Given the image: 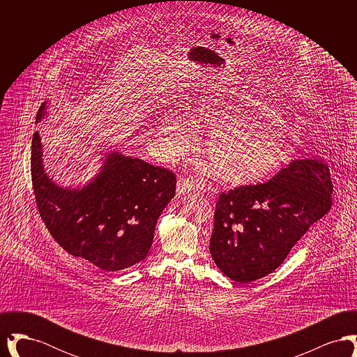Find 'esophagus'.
I'll use <instances>...</instances> for the list:
<instances>
[{
    "mask_svg": "<svg viewBox=\"0 0 357 357\" xmlns=\"http://www.w3.org/2000/svg\"><path fill=\"white\" fill-rule=\"evenodd\" d=\"M195 190V185L192 182H190L188 179H181L178 181L176 183V191L178 194H186L190 191H194Z\"/></svg>",
    "mask_w": 357,
    "mask_h": 357,
    "instance_id": "obj_1",
    "label": "esophagus"
}]
</instances>
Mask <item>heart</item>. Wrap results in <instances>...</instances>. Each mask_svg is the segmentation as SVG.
I'll list each match as a JSON object with an SVG mask.
<instances>
[{"label":"heart","mask_w":357,"mask_h":357,"mask_svg":"<svg viewBox=\"0 0 357 357\" xmlns=\"http://www.w3.org/2000/svg\"><path fill=\"white\" fill-rule=\"evenodd\" d=\"M192 126L207 130L202 155L215 178L226 185L255 183L277 170L288 151L289 121L274 105L253 108V102H204L191 112ZM191 140L186 120L163 115L155 150L165 160H176Z\"/></svg>","instance_id":"heart-1"}]
</instances>
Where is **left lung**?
I'll return each mask as SVG.
<instances>
[{
  "label": "left lung",
  "mask_w": 357,
  "mask_h": 357,
  "mask_svg": "<svg viewBox=\"0 0 357 357\" xmlns=\"http://www.w3.org/2000/svg\"><path fill=\"white\" fill-rule=\"evenodd\" d=\"M332 192L328 166L314 159L291 160L265 183L222 192L210 238L215 265L237 282L268 275L329 211Z\"/></svg>",
  "instance_id": "1"
}]
</instances>
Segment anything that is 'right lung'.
I'll return each mask as SVG.
<instances>
[{
	"mask_svg": "<svg viewBox=\"0 0 357 357\" xmlns=\"http://www.w3.org/2000/svg\"><path fill=\"white\" fill-rule=\"evenodd\" d=\"M43 102L36 120L45 116ZM99 174L82 188L57 186L43 166L38 132L31 171L37 208L52 237L69 255L107 272L134 266L149 255L156 221L175 195L176 176L163 167L105 153Z\"/></svg>",
	"mask_w": 357,
	"mask_h": 357,
	"instance_id": "add662e5",
	"label": "right lung"
}]
</instances>
